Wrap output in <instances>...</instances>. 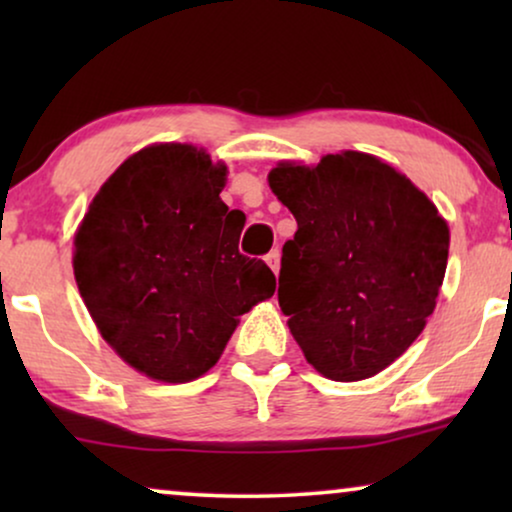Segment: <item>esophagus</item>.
Listing matches in <instances>:
<instances>
[{
    "mask_svg": "<svg viewBox=\"0 0 512 512\" xmlns=\"http://www.w3.org/2000/svg\"><path fill=\"white\" fill-rule=\"evenodd\" d=\"M279 261H282V254H279V249H272L270 254L265 256V263L270 265V268H272V272H275V275L279 272Z\"/></svg>",
    "mask_w": 512,
    "mask_h": 512,
    "instance_id": "34e87169",
    "label": "esophagus"
}]
</instances>
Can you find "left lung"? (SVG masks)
I'll return each mask as SVG.
<instances>
[{
  "mask_svg": "<svg viewBox=\"0 0 512 512\" xmlns=\"http://www.w3.org/2000/svg\"><path fill=\"white\" fill-rule=\"evenodd\" d=\"M268 181L298 223L277 296L307 363L335 382L377 375L433 314L445 219L405 174L359 151L314 167L279 163Z\"/></svg>",
  "mask_w": 512,
  "mask_h": 512,
  "instance_id": "1",
  "label": "left lung"
}]
</instances>
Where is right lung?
<instances>
[{"label":"right lung","mask_w":512,"mask_h":512,"mask_svg":"<svg viewBox=\"0 0 512 512\" xmlns=\"http://www.w3.org/2000/svg\"><path fill=\"white\" fill-rule=\"evenodd\" d=\"M226 165L188 144L146 146L90 202L74 277L102 338L160 382L219 361L237 317L275 293L263 261L237 249L240 216L219 195Z\"/></svg>","instance_id":"add662e5"}]
</instances>
